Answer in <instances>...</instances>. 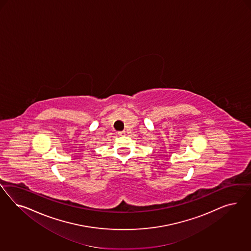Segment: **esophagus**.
I'll use <instances>...</instances> for the list:
<instances>
[{
    "label": "esophagus",
    "mask_w": 251,
    "mask_h": 251,
    "mask_svg": "<svg viewBox=\"0 0 251 251\" xmlns=\"http://www.w3.org/2000/svg\"><path fill=\"white\" fill-rule=\"evenodd\" d=\"M118 134H119L120 136H123V135H125V131H124V130H123V131H119Z\"/></svg>",
    "instance_id": "obj_1"
}]
</instances>
